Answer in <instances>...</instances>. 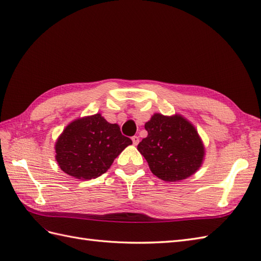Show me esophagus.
Here are the masks:
<instances>
[{"label": "esophagus", "instance_id": "esophagus-1", "mask_svg": "<svg viewBox=\"0 0 261 261\" xmlns=\"http://www.w3.org/2000/svg\"><path fill=\"white\" fill-rule=\"evenodd\" d=\"M139 141H140V139H139V137H138V136L132 137V142H133V144L137 145V144L139 143Z\"/></svg>", "mask_w": 261, "mask_h": 261}]
</instances>
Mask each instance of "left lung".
I'll use <instances>...</instances> for the list:
<instances>
[{"instance_id":"left-lung-1","label":"left lung","mask_w":261,"mask_h":261,"mask_svg":"<svg viewBox=\"0 0 261 261\" xmlns=\"http://www.w3.org/2000/svg\"><path fill=\"white\" fill-rule=\"evenodd\" d=\"M144 128L148 137L138 144V150L156 177L174 182L190 177L201 167L203 143L195 126L180 114L154 113Z\"/></svg>"}]
</instances>
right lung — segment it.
<instances>
[{
    "instance_id": "1",
    "label": "right lung",
    "mask_w": 261,
    "mask_h": 261,
    "mask_svg": "<svg viewBox=\"0 0 261 261\" xmlns=\"http://www.w3.org/2000/svg\"><path fill=\"white\" fill-rule=\"evenodd\" d=\"M132 144L117 123H109L100 113L74 120L56 143L59 167L71 177L90 180L108 171L114 159Z\"/></svg>"
}]
</instances>
